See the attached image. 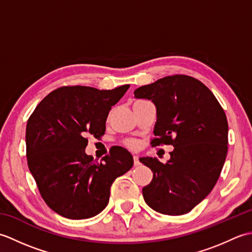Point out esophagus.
<instances>
[{"label":"esophagus","instance_id":"esophagus-1","mask_svg":"<svg viewBox=\"0 0 252 252\" xmlns=\"http://www.w3.org/2000/svg\"><path fill=\"white\" fill-rule=\"evenodd\" d=\"M133 160H134V165H135V167H136V165H140L141 164L140 158H138L137 156H133Z\"/></svg>","mask_w":252,"mask_h":252}]
</instances>
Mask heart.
<instances>
[{
  "label": "heart",
  "instance_id": "obj_1",
  "mask_svg": "<svg viewBox=\"0 0 252 252\" xmlns=\"http://www.w3.org/2000/svg\"><path fill=\"white\" fill-rule=\"evenodd\" d=\"M125 145L129 148L135 149L138 146V143L135 140H126V141H125Z\"/></svg>",
  "mask_w": 252,
  "mask_h": 252
}]
</instances>
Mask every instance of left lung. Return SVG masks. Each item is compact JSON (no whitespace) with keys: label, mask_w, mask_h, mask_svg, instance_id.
Here are the masks:
<instances>
[{"label":"left lung","mask_w":252,"mask_h":252,"mask_svg":"<svg viewBox=\"0 0 252 252\" xmlns=\"http://www.w3.org/2000/svg\"><path fill=\"white\" fill-rule=\"evenodd\" d=\"M135 98L156 105L157 121L151 145H173L165 163L143 157L153 180L143 189L144 200L155 211L181 216L210 194L225 162L228 143L226 115L205 84L174 74L143 85Z\"/></svg>","instance_id":"1"}]
</instances>
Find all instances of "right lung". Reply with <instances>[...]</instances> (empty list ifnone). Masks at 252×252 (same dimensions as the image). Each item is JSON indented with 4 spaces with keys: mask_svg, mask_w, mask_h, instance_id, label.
<instances>
[{
    "mask_svg": "<svg viewBox=\"0 0 252 252\" xmlns=\"http://www.w3.org/2000/svg\"><path fill=\"white\" fill-rule=\"evenodd\" d=\"M129 88H58L29 117L28 167L46 205L62 217L82 220L98 215L108 205L114 181L133 167L132 155L123 147H111L100 161L84 151L87 135L105 134L111 107Z\"/></svg>",
    "mask_w": 252,
    "mask_h": 252,
    "instance_id": "obj_1",
    "label": "right lung"
}]
</instances>
